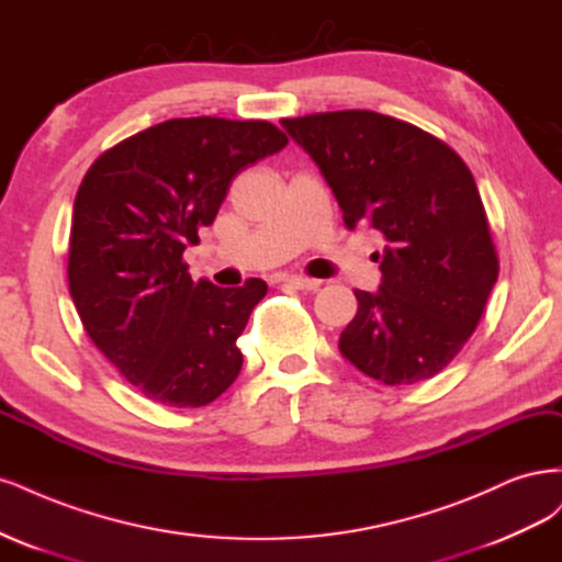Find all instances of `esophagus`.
Masks as SVG:
<instances>
[{
    "mask_svg": "<svg viewBox=\"0 0 562 562\" xmlns=\"http://www.w3.org/2000/svg\"><path fill=\"white\" fill-rule=\"evenodd\" d=\"M286 282L294 289H301V292H315V289H319V284H322V280L305 278V276H292V278H286Z\"/></svg>",
    "mask_w": 562,
    "mask_h": 562,
    "instance_id": "1",
    "label": "esophagus"
}]
</instances>
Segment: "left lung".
Segmentation results:
<instances>
[{
  "label": "left lung",
  "mask_w": 562,
  "mask_h": 562,
  "mask_svg": "<svg viewBox=\"0 0 562 562\" xmlns=\"http://www.w3.org/2000/svg\"><path fill=\"white\" fill-rule=\"evenodd\" d=\"M355 228L383 233V282L355 289L338 348L385 385L443 371L479 327L499 261L472 172L446 142L369 110L282 119Z\"/></svg>",
  "instance_id": "1"
}]
</instances>
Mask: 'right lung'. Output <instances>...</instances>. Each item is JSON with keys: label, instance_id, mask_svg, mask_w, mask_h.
Segmentation results:
<instances>
[{"label": "right lung", "instance_id": "add662e5", "mask_svg": "<svg viewBox=\"0 0 562 562\" xmlns=\"http://www.w3.org/2000/svg\"><path fill=\"white\" fill-rule=\"evenodd\" d=\"M286 142L268 121L170 119L88 168L71 214L69 294L95 348L147 400L207 406L238 378V336L268 284L193 282L182 255L233 177Z\"/></svg>", "mask_w": 562, "mask_h": 562}]
</instances>
